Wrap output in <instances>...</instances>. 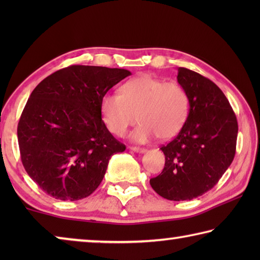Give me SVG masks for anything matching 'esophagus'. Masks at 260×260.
<instances>
[{
    "instance_id": "obj_1",
    "label": "esophagus",
    "mask_w": 260,
    "mask_h": 260,
    "mask_svg": "<svg viewBox=\"0 0 260 260\" xmlns=\"http://www.w3.org/2000/svg\"><path fill=\"white\" fill-rule=\"evenodd\" d=\"M129 149H131L132 151L138 152V153H144V152H147V149L140 148V147H129Z\"/></svg>"
}]
</instances>
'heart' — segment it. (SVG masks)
Returning <instances> with one entry per match:
<instances>
[{
	"mask_svg": "<svg viewBox=\"0 0 260 260\" xmlns=\"http://www.w3.org/2000/svg\"><path fill=\"white\" fill-rule=\"evenodd\" d=\"M189 99L177 82H166L151 74H141L121 86L119 93H107L101 100V114L108 129L117 136L126 134L136 121L132 139L146 143L155 139H173L184 125Z\"/></svg>",
	"mask_w": 260,
	"mask_h": 260,
	"instance_id": "obj_1",
	"label": "heart"
}]
</instances>
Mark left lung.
<instances>
[{
  "label": "left lung",
  "mask_w": 260,
  "mask_h": 260,
  "mask_svg": "<svg viewBox=\"0 0 260 260\" xmlns=\"http://www.w3.org/2000/svg\"><path fill=\"white\" fill-rule=\"evenodd\" d=\"M177 79L188 95L189 113L178 135L160 148L165 166L150 184L166 200L190 201L212 189L232 164L239 126L225 94L210 79L184 68Z\"/></svg>",
  "instance_id": "left-lung-1"
}]
</instances>
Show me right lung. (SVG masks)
Listing matches in <instances>:
<instances>
[{
	"instance_id": "right-lung-1",
	"label": "right lung",
	"mask_w": 260,
	"mask_h": 260,
	"mask_svg": "<svg viewBox=\"0 0 260 260\" xmlns=\"http://www.w3.org/2000/svg\"><path fill=\"white\" fill-rule=\"evenodd\" d=\"M128 76L125 69L71 65L34 88L17 134L26 172L48 195L61 201L89 196L111 156L125 151L102 120L101 100Z\"/></svg>"
}]
</instances>
